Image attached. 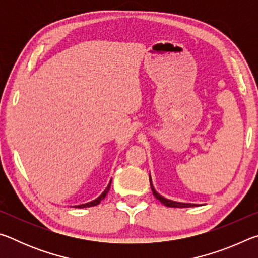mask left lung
<instances>
[{"label":"left lung","mask_w":258,"mask_h":258,"mask_svg":"<svg viewBox=\"0 0 258 258\" xmlns=\"http://www.w3.org/2000/svg\"><path fill=\"white\" fill-rule=\"evenodd\" d=\"M149 181L151 183V177H149ZM151 186V190H152V194H154L155 197L159 200L161 204H164L165 206L167 207H178V208H184V207H195L197 206V204H185V203H177V202H173V200H169V199H166L164 198L163 196H160L158 192L155 190V187L152 186V183L150 184Z\"/></svg>","instance_id":"left-lung-1"}]
</instances>
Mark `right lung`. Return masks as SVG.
Instances as JSON below:
<instances>
[{
  "label": "right lung",
  "mask_w": 258,
  "mask_h": 258,
  "mask_svg": "<svg viewBox=\"0 0 258 258\" xmlns=\"http://www.w3.org/2000/svg\"><path fill=\"white\" fill-rule=\"evenodd\" d=\"M110 185H111V181H110V183H109V184H108L107 189L102 192V195L100 196V197H98V198L95 199V200H93V202H90V203H87V204H83V205H78V206H74V207H77V208H85V207L97 206V205H99V204H100V202H101V200H103V199H104V197H106V195L108 194L109 189H110Z\"/></svg>",
  "instance_id": "1"
}]
</instances>
